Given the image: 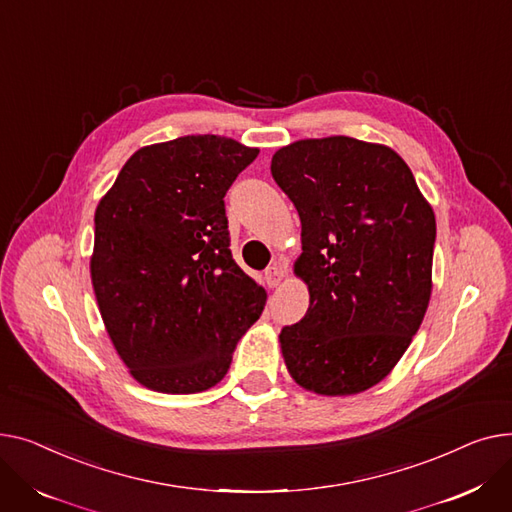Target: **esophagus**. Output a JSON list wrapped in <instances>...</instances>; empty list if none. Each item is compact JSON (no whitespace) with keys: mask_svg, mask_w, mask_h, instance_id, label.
<instances>
[{"mask_svg":"<svg viewBox=\"0 0 512 512\" xmlns=\"http://www.w3.org/2000/svg\"><path fill=\"white\" fill-rule=\"evenodd\" d=\"M285 275H287V266H285V264H281V262H275L273 266H268V268H266V273H264L266 283H268L270 287H277V285H281V281L285 279Z\"/></svg>","mask_w":512,"mask_h":512,"instance_id":"34e87169","label":"esophagus"}]
</instances>
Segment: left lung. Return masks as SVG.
I'll use <instances>...</instances> for the list:
<instances>
[{
  "label": "left lung",
  "instance_id": "8db88e82",
  "mask_svg": "<svg viewBox=\"0 0 512 512\" xmlns=\"http://www.w3.org/2000/svg\"><path fill=\"white\" fill-rule=\"evenodd\" d=\"M302 221L310 308L279 335L291 378L326 397L384 380L430 304L434 210L407 163L349 136L297 140L270 163Z\"/></svg>",
  "mask_w": 512,
  "mask_h": 512
}]
</instances>
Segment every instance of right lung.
<instances>
[{
	"mask_svg": "<svg viewBox=\"0 0 512 512\" xmlns=\"http://www.w3.org/2000/svg\"><path fill=\"white\" fill-rule=\"evenodd\" d=\"M260 150L202 134L142 146L95 213L90 279L107 335L142 386H215L266 291L229 250L225 194Z\"/></svg>",
	"mask_w": 512,
	"mask_h": 512,
	"instance_id": "obj_1",
	"label": "right lung"
}]
</instances>
